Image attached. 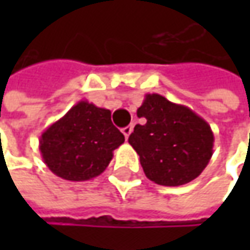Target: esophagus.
<instances>
[{"label": "esophagus", "instance_id": "1", "mask_svg": "<svg viewBox=\"0 0 250 250\" xmlns=\"http://www.w3.org/2000/svg\"><path fill=\"white\" fill-rule=\"evenodd\" d=\"M132 130H133V125H128V126L122 128V133H124V136H125L126 139L129 138V135L132 133Z\"/></svg>", "mask_w": 250, "mask_h": 250}]
</instances>
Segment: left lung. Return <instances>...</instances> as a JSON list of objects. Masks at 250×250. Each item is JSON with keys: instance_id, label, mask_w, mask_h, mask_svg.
Instances as JSON below:
<instances>
[{"instance_id": "left-lung-1", "label": "left lung", "mask_w": 250, "mask_h": 250, "mask_svg": "<svg viewBox=\"0 0 250 250\" xmlns=\"http://www.w3.org/2000/svg\"><path fill=\"white\" fill-rule=\"evenodd\" d=\"M138 117L146 122L135 126L128 142L139 154L150 181L179 187L202 174L214 146V135L206 121L156 93L145 96Z\"/></svg>"}]
</instances>
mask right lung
Masks as SVG:
<instances>
[{"mask_svg": "<svg viewBox=\"0 0 250 250\" xmlns=\"http://www.w3.org/2000/svg\"><path fill=\"white\" fill-rule=\"evenodd\" d=\"M125 142L111 122V111L82 100L40 136L45 166L66 181H89L108 167L112 151Z\"/></svg>", "mask_w": 250, "mask_h": 250, "instance_id": "obj_1", "label": "right lung"}]
</instances>
